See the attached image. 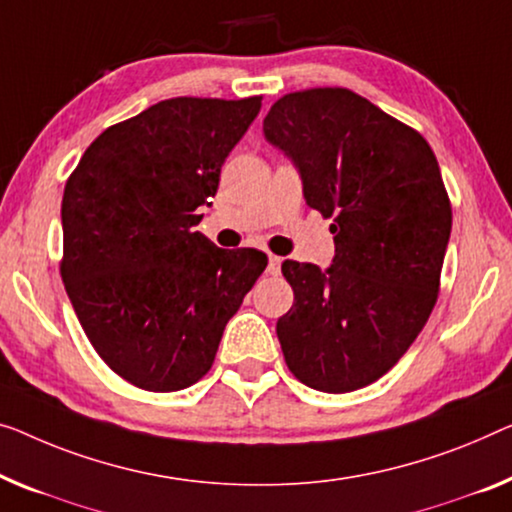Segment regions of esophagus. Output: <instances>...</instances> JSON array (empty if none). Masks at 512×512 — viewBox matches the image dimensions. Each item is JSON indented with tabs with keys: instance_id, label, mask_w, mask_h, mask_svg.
<instances>
[{
	"instance_id": "obj_1",
	"label": "esophagus",
	"mask_w": 512,
	"mask_h": 512,
	"mask_svg": "<svg viewBox=\"0 0 512 512\" xmlns=\"http://www.w3.org/2000/svg\"><path fill=\"white\" fill-rule=\"evenodd\" d=\"M280 266H282V259L276 257V255H271V257H269V266H266V271H269L271 276H278Z\"/></svg>"
}]
</instances>
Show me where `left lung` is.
Returning a JSON list of instances; mask_svg holds the SVG:
<instances>
[{
    "instance_id": "1",
    "label": "left lung",
    "mask_w": 512,
    "mask_h": 512,
    "mask_svg": "<svg viewBox=\"0 0 512 512\" xmlns=\"http://www.w3.org/2000/svg\"><path fill=\"white\" fill-rule=\"evenodd\" d=\"M264 137L294 163L305 204L333 218L329 269L282 264L287 368L315 391H356L400 361L437 303L453 223L439 163L414 128L340 87L282 96Z\"/></svg>"
}]
</instances>
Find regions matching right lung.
<instances>
[{"mask_svg": "<svg viewBox=\"0 0 512 512\" xmlns=\"http://www.w3.org/2000/svg\"><path fill=\"white\" fill-rule=\"evenodd\" d=\"M262 98H170L89 144L61 200V280L98 356L154 393L207 375L269 264L195 227Z\"/></svg>", "mask_w": 512, "mask_h": 512, "instance_id": "right-lung-1", "label": "right lung"}]
</instances>
